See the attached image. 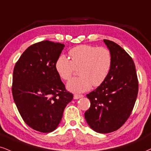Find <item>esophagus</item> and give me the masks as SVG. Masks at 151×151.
Returning a JSON list of instances; mask_svg holds the SVG:
<instances>
[{
  "label": "esophagus",
  "instance_id": "34e87169",
  "mask_svg": "<svg viewBox=\"0 0 151 151\" xmlns=\"http://www.w3.org/2000/svg\"><path fill=\"white\" fill-rule=\"evenodd\" d=\"M82 97H83V94H75V95L73 96L74 99H78Z\"/></svg>",
  "mask_w": 151,
  "mask_h": 151
}]
</instances>
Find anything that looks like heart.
I'll use <instances>...</instances> for the list:
<instances>
[{"label":"heart","instance_id":"obj_1","mask_svg":"<svg viewBox=\"0 0 151 151\" xmlns=\"http://www.w3.org/2000/svg\"><path fill=\"white\" fill-rule=\"evenodd\" d=\"M69 55L70 60L65 55H59L55 67L59 77L64 81L69 80L76 69H79V77L67 83L70 92H87L92 85L99 86L106 79L112 64V55L109 49L81 45L72 48Z\"/></svg>","mask_w":151,"mask_h":151}]
</instances>
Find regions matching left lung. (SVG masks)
Masks as SVG:
<instances>
[{
	"label": "left lung",
	"mask_w": 151,
	"mask_h": 151,
	"mask_svg": "<svg viewBox=\"0 0 151 151\" xmlns=\"http://www.w3.org/2000/svg\"><path fill=\"white\" fill-rule=\"evenodd\" d=\"M112 55V64L105 81L87 94L91 105L85 118L98 133H110L123 125L131 115L139 90L133 59L119 45L104 40Z\"/></svg>",
	"instance_id": "1"
}]
</instances>
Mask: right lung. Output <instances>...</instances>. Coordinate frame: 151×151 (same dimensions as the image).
Masks as SVG:
<instances>
[{
  "instance_id": "right-lung-1",
  "label": "right lung",
  "mask_w": 151,
  "mask_h": 151,
  "mask_svg": "<svg viewBox=\"0 0 151 151\" xmlns=\"http://www.w3.org/2000/svg\"><path fill=\"white\" fill-rule=\"evenodd\" d=\"M64 46L49 40L33 44L13 70L14 103L26 124L40 132H51L58 127L65 107L73 98L55 67Z\"/></svg>"
}]
</instances>
